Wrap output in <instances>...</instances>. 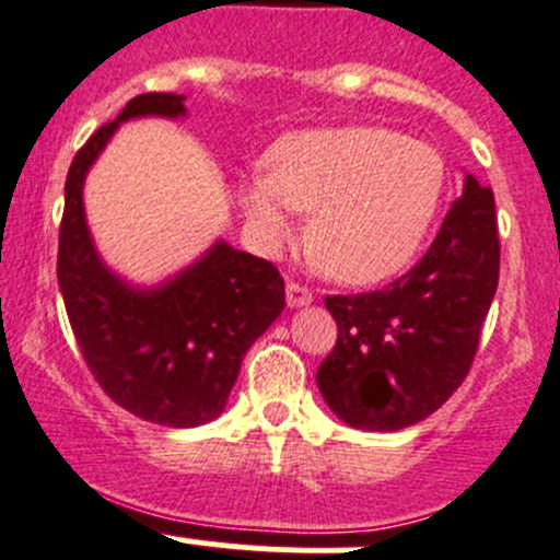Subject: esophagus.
Here are the masks:
<instances>
[{
	"label": "esophagus",
	"mask_w": 560,
	"mask_h": 560,
	"mask_svg": "<svg viewBox=\"0 0 560 560\" xmlns=\"http://www.w3.org/2000/svg\"><path fill=\"white\" fill-rule=\"evenodd\" d=\"M285 299H288V306H302V304H310L315 296H312L310 288L302 285V282L288 280V285H285Z\"/></svg>",
	"instance_id": "esophagus-1"
}]
</instances>
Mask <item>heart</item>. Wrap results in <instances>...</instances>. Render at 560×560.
I'll use <instances>...</instances> for the list:
<instances>
[{
	"instance_id": "obj_1",
	"label": "heart",
	"mask_w": 560,
	"mask_h": 560,
	"mask_svg": "<svg viewBox=\"0 0 560 560\" xmlns=\"http://www.w3.org/2000/svg\"><path fill=\"white\" fill-rule=\"evenodd\" d=\"M435 147L376 125L299 130L243 191L258 237L291 240V208L312 213L306 248L328 278L365 285L395 275L424 243L446 191Z\"/></svg>"
}]
</instances>
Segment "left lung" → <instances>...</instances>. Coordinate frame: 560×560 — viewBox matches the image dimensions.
<instances>
[{
  "instance_id": "8db88e82",
  "label": "left lung",
  "mask_w": 560,
  "mask_h": 560,
  "mask_svg": "<svg viewBox=\"0 0 560 560\" xmlns=\"http://www.w3.org/2000/svg\"><path fill=\"white\" fill-rule=\"evenodd\" d=\"M499 282L494 191L467 176L427 254L378 291L326 296L336 345L317 369L350 427L402 430L430 417L472 369Z\"/></svg>"
}]
</instances>
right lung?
Masks as SVG:
<instances>
[{
    "instance_id": "obj_1",
    "label": "right lung",
    "mask_w": 560,
    "mask_h": 560,
    "mask_svg": "<svg viewBox=\"0 0 560 560\" xmlns=\"http://www.w3.org/2000/svg\"><path fill=\"white\" fill-rule=\"evenodd\" d=\"M184 114V95L143 93L101 125L71 160L58 230V285L90 374L125 411L165 427H197L224 411L240 363L285 306L267 258L215 243L154 291H133L95 256L82 182L122 119Z\"/></svg>"
}]
</instances>
